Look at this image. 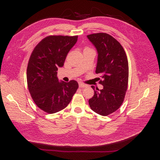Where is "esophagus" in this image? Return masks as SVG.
<instances>
[{
	"label": "esophagus",
	"mask_w": 160,
	"mask_h": 160,
	"mask_svg": "<svg viewBox=\"0 0 160 160\" xmlns=\"http://www.w3.org/2000/svg\"><path fill=\"white\" fill-rule=\"evenodd\" d=\"M79 86L80 88H87V87H88V85H86V84H85V83H80L79 84Z\"/></svg>",
	"instance_id": "esophagus-1"
}]
</instances>
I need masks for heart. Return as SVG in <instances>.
<instances>
[{
  "mask_svg": "<svg viewBox=\"0 0 160 160\" xmlns=\"http://www.w3.org/2000/svg\"><path fill=\"white\" fill-rule=\"evenodd\" d=\"M91 49H90V48H89V47H85V49H84V51H87V50H91Z\"/></svg>",
  "mask_w": 160,
  "mask_h": 160,
  "instance_id": "1",
  "label": "heart"
}]
</instances>
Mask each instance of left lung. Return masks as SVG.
Listing matches in <instances>:
<instances>
[{
	"label": "left lung",
	"instance_id": "1",
	"mask_svg": "<svg viewBox=\"0 0 160 160\" xmlns=\"http://www.w3.org/2000/svg\"><path fill=\"white\" fill-rule=\"evenodd\" d=\"M88 37L98 50L95 72L101 75L99 83L103 86L101 90L91 86L94 95L89 104L95 113L107 116L117 111L124 101L129 78L128 58L122 45L109 34L94 33Z\"/></svg>",
	"mask_w": 160,
	"mask_h": 160
}]
</instances>
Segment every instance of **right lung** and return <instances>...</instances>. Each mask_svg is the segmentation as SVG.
I'll list each match as a JSON object with an SVG mask.
<instances>
[{
  "label": "right lung",
  "mask_w": 160,
  "mask_h": 160,
  "mask_svg": "<svg viewBox=\"0 0 160 160\" xmlns=\"http://www.w3.org/2000/svg\"><path fill=\"white\" fill-rule=\"evenodd\" d=\"M78 36H47L34 48L30 56L27 69L28 89L37 107L47 113L65 109L79 88L75 80L59 82L57 77L58 68L63 66Z\"/></svg>",
  "instance_id": "right-lung-1"
}]
</instances>
